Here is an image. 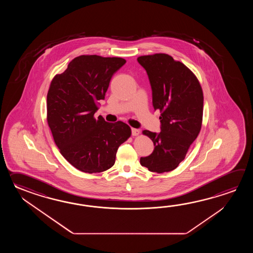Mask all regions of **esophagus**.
<instances>
[{"instance_id": "esophagus-1", "label": "esophagus", "mask_w": 253, "mask_h": 253, "mask_svg": "<svg viewBox=\"0 0 253 253\" xmlns=\"http://www.w3.org/2000/svg\"><path fill=\"white\" fill-rule=\"evenodd\" d=\"M139 134L140 130H138V129L132 128V135L136 136V135H139Z\"/></svg>"}]
</instances>
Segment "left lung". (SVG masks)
<instances>
[{
  "instance_id": "obj_1",
  "label": "left lung",
  "mask_w": 253,
  "mask_h": 253,
  "mask_svg": "<svg viewBox=\"0 0 253 253\" xmlns=\"http://www.w3.org/2000/svg\"><path fill=\"white\" fill-rule=\"evenodd\" d=\"M153 91V107L161 113L159 134L144 130L154 143L150 156L140 158L151 172H170L185 158L198 136L204 113V93L197 77L185 65L166 53L137 58Z\"/></svg>"
}]
</instances>
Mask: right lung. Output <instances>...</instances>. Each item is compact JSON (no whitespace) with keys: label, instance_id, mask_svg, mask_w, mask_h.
Here are the masks:
<instances>
[{"label":"right lung","instance_id":"right-lung-1","mask_svg":"<svg viewBox=\"0 0 253 253\" xmlns=\"http://www.w3.org/2000/svg\"><path fill=\"white\" fill-rule=\"evenodd\" d=\"M122 58L81 55L54 76L47 95V122L60 154L81 172L96 173L113 167L119 145L131 136L122 121L95 119Z\"/></svg>","mask_w":253,"mask_h":253}]
</instances>
